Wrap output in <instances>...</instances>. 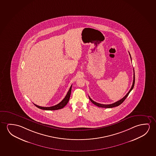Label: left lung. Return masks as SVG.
I'll return each mask as SVG.
<instances>
[{"label":"left lung","mask_w":156,"mask_h":156,"mask_svg":"<svg viewBox=\"0 0 156 156\" xmlns=\"http://www.w3.org/2000/svg\"><path fill=\"white\" fill-rule=\"evenodd\" d=\"M129 55H130V58H131V56H130V53H129ZM135 72H134V69H133V85H132V86H131L130 90H129V92H128V93L126 94V95L124 96V97L122 98V99L120 100H119L118 101L115 102L114 103H113V104H109V105H105V104H99V103H98V102L94 101H93V100L90 97H89V99L90 100V101L92 102L93 104H94L95 105L97 106L98 107H102V108H113V107L118 106H119L120 105L122 104L123 102L124 101L125 99H126V97H127L128 96V95H129V94L130 93V92H131V90L133 89V87H134V84H135Z\"/></svg>","instance_id":"left-lung-1"}]
</instances>
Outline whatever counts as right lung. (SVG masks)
Here are the masks:
<instances>
[{
    "instance_id": "1",
    "label": "right lung",
    "mask_w": 156,
    "mask_h": 156,
    "mask_svg": "<svg viewBox=\"0 0 156 156\" xmlns=\"http://www.w3.org/2000/svg\"><path fill=\"white\" fill-rule=\"evenodd\" d=\"M71 88H72V85L70 87L69 90L67 93L66 97L64 98V99L61 102H59L58 104H57L56 105H55L54 106L46 107L39 106L34 104V105L38 108L43 109V110H48V111H54V110H58V109L63 108L64 107L66 106V104H68V101H69L71 92Z\"/></svg>"
}]
</instances>
